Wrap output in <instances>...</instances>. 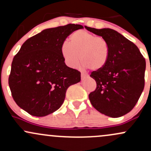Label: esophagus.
<instances>
[{
  "label": "esophagus",
  "instance_id": "esophagus-1",
  "mask_svg": "<svg viewBox=\"0 0 151 151\" xmlns=\"http://www.w3.org/2000/svg\"><path fill=\"white\" fill-rule=\"evenodd\" d=\"M81 79H84L85 78L88 77V75H86V74H84V73H81Z\"/></svg>",
  "mask_w": 151,
  "mask_h": 151
}]
</instances>
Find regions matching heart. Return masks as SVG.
<instances>
[{
  "mask_svg": "<svg viewBox=\"0 0 151 151\" xmlns=\"http://www.w3.org/2000/svg\"><path fill=\"white\" fill-rule=\"evenodd\" d=\"M61 54L69 67L75 68L81 60L84 68L96 71L108 62L111 46L106 38L81 30L71 35L70 42L62 43Z\"/></svg>",
  "mask_w": 151,
  "mask_h": 151,
  "instance_id": "b5f03b06",
  "label": "heart"
}]
</instances>
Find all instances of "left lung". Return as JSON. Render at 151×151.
<instances>
[{"mask_svg":"<svg viewBox=\"0 0 151 151\" xmlns=\"http://www.w3.org/2000/svg\"><path fill=\"white\" fill-rule=\"evenodd\" d=\"M85 28L106 38L111 46L105 67L90 74L96 82L95 91L89 95L90 102L107 116H122L133 109L144 89L145 58L134 43L116 30Z\"/></svg>","mask_w":151,"mask_h":151,"instance_id":"8db88e82","label":"left lung"}]
</instances>
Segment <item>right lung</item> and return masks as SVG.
Masks as SVG:
<instances>
[{
    "label": "right lung",
    "instance_id": "add662e5",
    "mask_svg": "<svg viewBox=\"0 0 151 151\" xmlns=\"http://www.w3.org/2000/svg\"><path fill=\"white\" fill-rule=\"evenodd\" d=\"M82 25L68 24L42 30L27 39L13 58L8 79L18 106L34 116L60 108L67 89L81 80L80 72L66 65L61 46Z\"/></svg>",
    "mask_w": 151,
    "mask_h": 151
}]
</instances>
